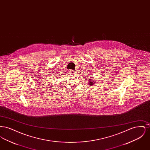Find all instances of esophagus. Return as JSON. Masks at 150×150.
I'll list each match as a JSON object with an SVG mask.
<instances>
[{"mask_svg":"<svg viewBox=\"0 0 150 150\" xmlns=\"http://www.w3.org/2000/svg\"><path fill=\"white\" fill-rule=\"evenodd\" d=\"M70 74H75V73H74V71H70Z\"/></svg>","mask_w":150,"mask_h":150,"instance_id":"obj_1","label":"esophagus"}]
</instances>
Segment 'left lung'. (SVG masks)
Returning <instances> with one entry per match:
<instances>
[{
  "label": "left lung",
  "instance_id": "1",
  "mask_svg": "<svg viewBox=\"0 0 150 150\" xmlns=\"http://www.w3.org/2000/svg\"><path fill=\"white\" fill-rule=\"evenodd\" d=\"M89 81V82H88V84H89V85L93 86V84H94L93 81H92V80H91V79H89V81Z\"/></svg>",
  "mask_w": 150,
  "mask_h": 150
}]
</instances>
